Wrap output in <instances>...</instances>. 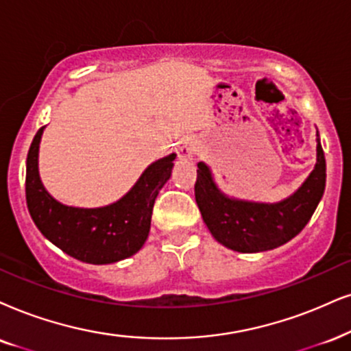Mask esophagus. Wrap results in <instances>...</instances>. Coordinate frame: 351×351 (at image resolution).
<instances>
[{"mask_svg": "<svg viewBox=\"0 0 351 351\" xmlns=\"http://www.w3.org/2000/svg\"><path fill=\"white\" fill-rule=\"evenodd\" d=\"M193 143H191L189 139H184L181 141V143L178 144V157L181 158H188L193 155Z\"/></svg>", "mask_w": 351, "mask_h": 351, "instance_id": "esophagus-1", "label": "esophagus"}]
</instances>
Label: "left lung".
Segmentation results:
<instances>
[{
	"label": "left lung",
	"instance_id": "8db88e82",
	"mask_svg": "<svg viewBox=\"0 0 351 351\" xmlns=\"http://www.w3.org/2000/svg\"><path fill=\"white\" fill-rule=\"evenodd\" d=\"M194 194L212 237L239 252H261L278 247L306 227L326 189V157L317 139V162L293 196L277 204L230 199L212 180L210 170L197 163Z\"/></svg>",
	"mask_w": 351,
	"mask_h": 351
}]
</instances>
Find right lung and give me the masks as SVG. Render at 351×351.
Wrapping results in <instances>:
<instances>
[{
  "label": "right lung",
  "instance_id": "right-lung-1",
  "mask_svg": "<svg viewBox=\"0 0 351 351\" xmlns=\"http://www.w3.org/2000/svg\"><path fill=\"white\" fill-rule=\"evenodd\" d=\"M40 128L30 144L25 199L34 223L53 245L87 264H112L143 247L149 237L155 197L171 175L176 154L154 162L126 196L99 208L63 206L43 188L38 176Z\"/></svg>",
  "mask_w": 351,
  "mask_h": 351
}]
</instances>
